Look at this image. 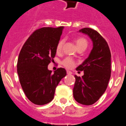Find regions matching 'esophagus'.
<instances>
[{
  "label": "esophagus",
  "mask_w": 126,
  "mask_h": 126,
  "mask_svg": "<svg viewBox=\"0 0 126 126\" xmlns=\"http://www.w3.org/2000/svg\"><path fill=\"white\" fill-rule=\"evenodd\" d=\"M67 74L68 75H72V72H70V71H68V70H67Z\"/></svg>",
  "instance_id": "obj_1"
}]
</instances>
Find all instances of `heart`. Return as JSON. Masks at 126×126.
<instances>
[{
    "mask_svg": "<svg viewBox=\"0 0 126 126\" xmlns=\"http://www.w3.org/2000/svg\"><path fill=\"white\" fill-rule=\"evenodd\" d=\"M74 42H75V45H76V47L77 49L80 47H84L86 49V47H87V45H88V42H87V40L86 39L83 38V37L77 38V39H75L74 40ZM63 45V40H60L56 46L57 52H60V51H62ZM63 64L65 67L68 68H72L74 66V65H75V62L72 58H67L65 60H64V61L63 62Z\"/></svg>",
    "mask_w": 126,
    "mask_h": 126,
    "instance_id": "obj_1",
    "label": "heart"
}]
</instances>
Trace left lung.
<instances>
[{
  "label": "left lung",
  "instance_id": "obj_1",
  "mask_svg": "<svg viewBox=\"0 0 126 126\" xmlns=\"http://www.w3.org/2000/svg\"><path fill=\"white\" fill-rule=\"evenodd\" d=\"M79 32L87 35L93 42V49L87 59L76 70L84 75H75L74 98L78 103L91 105L105 92L111 76V53L107 41L98 32L84 28Z\"/></svg>",
  "mask_w": 126,
  "mask_h": 126
}]
</instances>
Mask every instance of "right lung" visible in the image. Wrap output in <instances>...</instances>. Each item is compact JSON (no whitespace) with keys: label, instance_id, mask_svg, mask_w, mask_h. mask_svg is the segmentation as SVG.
<instances>
[{"label":"right lung","instance_id":"add662e5","mask_svg":"<svg viewBox=\"0 0 126 126\" xmlns=\"http://www.w3.org/2000/svg\"><path fill=\"white\" fill-rule=\"evenodd\" d=\"M63 28L44 27L35 30L19 52L17 64L19 82L28 99L35 105L51 102L57 86L66 75L63 68L54 74L47 68L56 55Z\"/></svg>","mask_w":126,"mask_h":126}]
</instances>
